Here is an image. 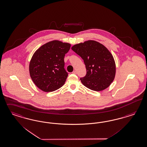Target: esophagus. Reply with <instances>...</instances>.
<instances>
[{
	"mask_svg": "<svg viewBox=\"0 0 147 147\" xmlns=\"http://www.w3.org/2000/svg\"><path fill=\"white\" fill-rule=\"evenodd\" d=\"M72 74H77V72H76V71H75V70H74V71L72 72Z\"/></svg>",
	"mask_w": 147,
	"mask_h": 147,
	"instance_id": "obj_1",
	"label": "esophagus"
}]
</instances>
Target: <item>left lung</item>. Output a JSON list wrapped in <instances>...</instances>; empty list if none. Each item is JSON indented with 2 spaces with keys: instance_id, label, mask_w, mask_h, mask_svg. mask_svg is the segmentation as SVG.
I'll use <instances>...</instances> for the list:
<instances>
[{
  "instance_id": "obj_1",
  "label": "left lung",
  "mask_w": 147,
  "mask_h": 147,
  "mask_svg": "<svg viewBox=\"0 0 147 147\" xmlns=\"http://www.w3.org/2000/svg\"><path fill=\"white\" fill-rule=\"evenodd\" d=\"M84 61L86 76L80 78L82 84L94 91L109 87L115 75V64L112 54L103 45L89 40L71 47Z\"/></svg>"
}]
</instances>
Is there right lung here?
<instances>
[{
	"instance_id": "obj_1",
	"label": "right lung",
	"mask_w": 147,
	"mask_h": 147,
	"mask_svg": "<svg viewBox=\"0 0 147 147\" xmlns=\"http://www.w3.org/2000/svg\"><path fill=\"white\" fill-rule=\"evenodd\" d=\"M71 45L55 40L42 45L33 55L29 64L30 75L35 84L46 92L62 87L68 76L64 57Z\"/></svg>"
}]
</instances>
